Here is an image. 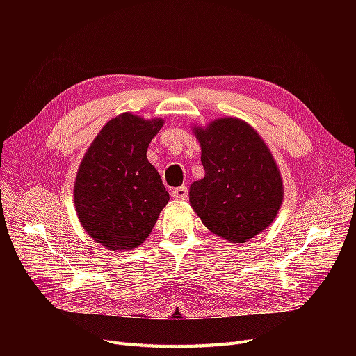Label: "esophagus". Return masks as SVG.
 I'll list each match as a JSON object with an SVG mask.
<instances>
[{
    "mask_svg": "<svg viewBox=\"0 0 356 356\" xmlns=\"http://www.w3.org/2000/svg\"><path fill=\"white\" fill-rule=\"evenodd\" d=\"M170 195H172L173 199L186 200V199H188V196H189V191H188V188H186V186H180V188L173 189Z\"/></svg>",
    "mask_w": 356,
    "mask_h": 356,
    "instance_id": "1",
    "label": "esophagus"
}]
</instances>
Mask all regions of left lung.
<instances>
[{
  "label": "left lung",
  "mask_w": 356,
  "mask_h": 356,
  "mask_svg": "<svg viewBox=\"0 0 356 356\" xmlns=\"http://www.w3.org/2000/svg\"><path fill=\"white\" fill-rule=\"evenodd\" d=\"M204 177L192 183L191 204L213 234L247 242L274 220L283 181L266 143L238 118L195 128Z\"/></svg>",
  "instance_id": "8db88e82"
}]
</instances>
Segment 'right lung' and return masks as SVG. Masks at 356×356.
Listing matches in <instances>:
<instances>
[{
    "label": "right lung",
    "instance_id": "add662e5",
    "mask_svg": "<svg viewBox=\"0 0 356 356\" xmlns=\"http://www.w3.org/2000/svg\"><path fill=\"white\" fill-rule=\"evenodd\" d=\"M163 120L133 114L111 120L86 152L74 183V207L85 231L109 250L138 247L168 202L147 148Z\"/></svg>",
    "mask_w": 356,
    "mask_h": 356
}]
</instances>
